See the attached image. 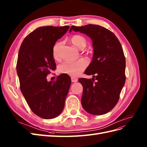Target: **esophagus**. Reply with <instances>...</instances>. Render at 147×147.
Wrapping results in <instances>:
<instances>
[{"mask_svg": "<svg viewBox=\"0 0 147 147\" xmlns=\"http://www.w3.org/2000/svg\"><path fill=\"white\" fill-rule=\"evenodd\" d=\"M71 82H77L78 81V79L77 78H75V77H71Z\"/></svg>", "mask_w": 147, "mask_h": 147, "instance_id": "esophagus-1", "label": "esophagus"}]
</instances>
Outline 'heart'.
I'll return each instance as SVG.
<instances>
[{"label":"heart","instance_id":"heart-1","mask_svg":"<svg viewBox=\"0 0 147 147\" xmlns=\"http://www.w3.org/2000/svg\"><path fill=\"white\" fill-rule=\"evenodd\" d=\"M70 41L76 47L84 49L87 45V40L84 37L80 35H75L71 37ZM60 44H56L53 49V55L55 59L58 57V49ZM87 60L80 59L75 62H65L59 67V72L65 74L72 77H77L83 71L87 66Z\"/></svg>","mask_w":147,"mask_h":147}]
</instances>
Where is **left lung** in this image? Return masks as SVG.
Returning a JSON list of instances; mask_svg holds the SVG:
<instances>
[{
    "mask_svg": "<svg viewBox=\"0 0 147 147\" xmlns=\"http://www.w3.org/2000/svg\"><path fill=\"white\" fill-rule=\"evenodd\" d=\"M72 30L90 37L94 48L92 62L85 71L86 75H92V80L78 79L83 86L82 105L92 115H103L116 105L125 83L126 63L122 47L113 32L97 25L71 26L70 32Z\"/></svg>",
    "mask_w": 147,
    "mask_h": 147,
    "instance_id": "1",
    "label": "left lung"
}]
</instances>
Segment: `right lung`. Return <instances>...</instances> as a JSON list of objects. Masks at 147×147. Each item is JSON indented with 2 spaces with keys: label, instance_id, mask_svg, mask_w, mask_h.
<instances>
[{
  "label": "right lung",
  "instance_id": "add662e5",
  "mask_svg": "<svg viewBox=\"0 0 147 147\" xmlns=\"http://www.w3.org/2000/svg\"><path fill=\"white\" fill-rule=\"evenodd\" d=\"M69 26L40 27L24 38L19 49L17 73L25 99L35 115L44 119L59 116L64 108L71 84L68 75L48 82L47 75L56 69L53 49Z\"/></svg>",
  "mask_w": 147,
  "mask_h": 147
}]
</instances>
